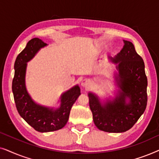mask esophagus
Returning <instances> with one entry per match:
<instances>
[{"label": "esophagus", "instance_id": "obj_1", "mask_svg": "<svg viewBox=\"0 0 159 159\" xmlns=\"http://www.w3.org/2000/svg\"><path fill=\"white\" fill-rule=\"evenodd\" d=\"M81 84H82V86L83 87V88H88L90 85V80H88V79H84L82 81Z\"/></svg>", "mask_w": 159, "mask_h": 159}]
</instances>
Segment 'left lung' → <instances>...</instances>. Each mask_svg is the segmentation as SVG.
Segmentation results:
<instances>
[{"instance_id": "1", "label": "left lung", "mask_w": 159, "mask_h": 159, "mask_svg": "<svg viewBox=\"0 0 159 159\" xmlns=\"http://www.w3.org/2000/svg\"><path fill=\"white\" fill-rule=\"evenodd\" d=\"M123 48L114 58H110L119 74L116 80L118 94L113 101L102 104L98 97L88 93L89 105L93 121L100 130L124 132L133 127L147 106L148 80L143 58L131 42L124 40Z\"/></svg>"}]
</instances>
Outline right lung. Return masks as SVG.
<instances>
[{
	"instance_id": "obj_1",
	"label": "right lung",
	"mask_w": 159,
	"mask_h": 159,
	"mask_svg": "<svg viewBox=\"0 0 159 159\" xmlns=\"http://www.w3.org/2000/svg\"><path fill=\"white\" fill-rule=\"evenodd\" d=\"M48 44L38 38L27 43L25 48L17 56L14 63V77L12 91L19 114L36 131L53 132L66 125L73 104L81 94L80 88L75 85L61 95L60 107H45L39 105L32 99L25 85L27 63L30 61L40 48Z\"/></svg>"
}]
</instances>
